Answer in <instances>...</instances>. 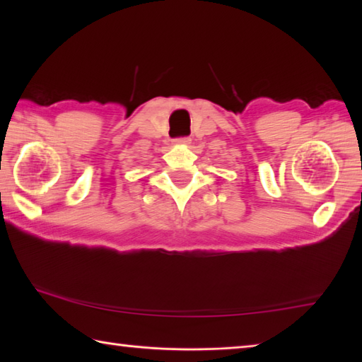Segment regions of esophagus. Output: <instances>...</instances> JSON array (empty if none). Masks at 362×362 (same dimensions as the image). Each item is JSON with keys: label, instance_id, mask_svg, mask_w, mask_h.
Instances as JSON below:
<instances>
[{"label": "esophagus", "instance_id": "1", "mask_svg": "<svg viewBox=\"0 0 362 362\" xmlns=\"http://www.w3.org/2000/svg\"><path fill=\"white\" fill-rule=\"evenodd\" d=\"M190 138L189 136H184V138H177L173 139V144H177V146H187V144H190Z\"/></svg>", "mask_w": 362, "mask_h": 362}]
</instances>
